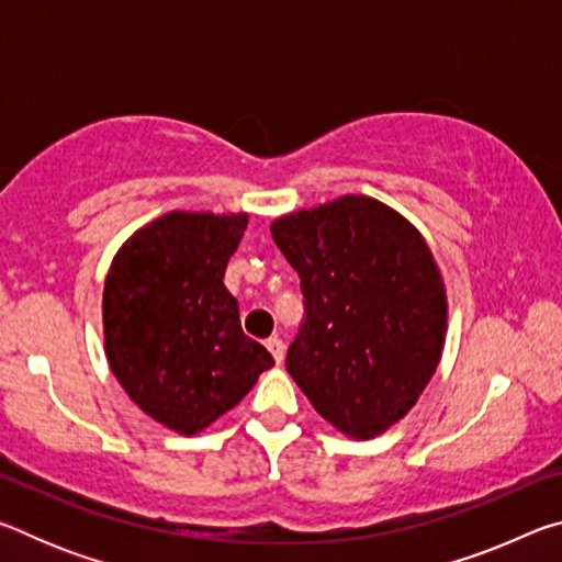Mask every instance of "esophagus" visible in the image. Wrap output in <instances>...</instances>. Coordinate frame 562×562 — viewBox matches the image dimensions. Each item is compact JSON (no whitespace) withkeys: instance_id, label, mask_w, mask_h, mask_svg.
Segmentation results:
<instances>
[{"instance_id":"1","label":"esophagus","mask_w":562,"mask_h":562,"mask_svg":"<svg viewBox=\"0 0 562 562\" xmlns=\"http://www.w3.org/2000/svg\"><path fill=\"white\" fill-rule=\"evenodd\" d=\"M265 347L270 349V355L274 357V361H278V364H282V359H284V345H282V339H280V337H270L268 341H265Z\"/></svg>"}]
</instances>
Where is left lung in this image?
Returning a JSON list of instances; mask_svg holds the SVG:
<instances>
[{"instance_id": "obj_1", "label": "left lung", "mask_w": 562, "mask_h": 562, "mask_svg": "<svg viewBox=\"0 0 562 562\" xmlns=\"http://www.w3.org/2000/svg\"><path fill=\"white\" fill-rule=\"evenodd\" d=\"M272 237L300 274L304 307L284 367L339 431H386L441 359L446 292L429 245L364 195L284 215Z\"/></svg>"}]
</instances>
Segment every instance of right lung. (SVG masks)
<instances>
[{"label": "right lung", "instance_id": "add662e5", "mask_svg": "<svg viewBox=\"0 0 562 562\" xmlns=\"http://www.w3.org/2000/svg\"><path fill=\"white\" fill-rule=\"evenodd\" d=\"M245 225V213H168L121 247L103 284L111 372L178 434L231 412L274 364L243 331L237 300L223 284Z\"/></svg>", "mask_w": 562, "mask_h": 562}]
</instances>
